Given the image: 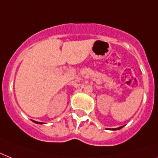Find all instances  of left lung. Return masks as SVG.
Returning <instances> with one entry per match:
<instances>
[{
	"mask_svg": "<svg viewBox=\"0 0 158 158\" xmlns=\"http://www.w3.org/2000/svg\"><path fill=\"white\" fill-rule=\"evenodd\" d=\"M121 128H123V126H120V127H118V128H115V129H110V130H120Z\"/></svg>",
	"mask_w": 158,
	"mask_h": 158,
	"instance_id": "left-lung-1",
	"label": "left lung"
}]
</instances>
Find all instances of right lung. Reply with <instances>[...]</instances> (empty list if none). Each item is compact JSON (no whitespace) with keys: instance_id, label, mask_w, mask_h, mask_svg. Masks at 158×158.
Returning <instances> with one entry per match:
<instances>
[{"instance_id":"right-lung-1","label":"right lung","mask_w":158,"mask_h":158,"mask_svg":"<svg viewBox=\"0 0 158 158\" xmlns=\"http://www.w3.org/2000/svg\"><path fill=\"white\" fill-rule=\"evenodd\" d=\"M33 122L36 123V124H40V125L41 124H43V122H38V121H35V120H33Z\"/></svg>"}]
</instances>
